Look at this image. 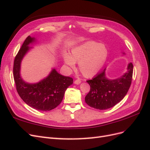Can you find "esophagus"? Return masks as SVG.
Wrapping results in <instances>:
<instances>
[{
    "mask_svg": "<svg viewBox=\"0 0 150 150\" xmlns=\"http://www.w3.org/2000/svg\"><path fill=\"white\" fill-rule=\"evenodd\" d=\"M81 83V81L80 79H76L74 81V84H79Z\"/></svg>",
    "mask_w": 150,
    "mask_h": 150,
    "instance_id": "1",
    "label": "esophagus"
}]
</instances>
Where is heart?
Instances as JSON below:
<instances>
[{
	"mask_svg": "<svg viewBox=\"0 0 150 150\" xmlns=\"http://www.w3.org/2000/svg\"><path fill=\"white\" fill-rule=\"evenodd\" d=\"M108 56L107 47L103 44L95 41H88L74 47L71 54L64 53L63 60L70 68L75 67V62H79L81 73L86 78H91L98 74L105 64Z\"/></svg>",
	"mask_w": 150,
	"mask_h": 150,
	"instance_id": "obj_1",
	"label": "heart"
}]
</instances>
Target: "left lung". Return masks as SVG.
<instances>
[{
	"label": "left lung",
	"instance_id": "obj_1",
	"mask_svg": "<svg viewBox=\"0 0 150 150\" xmlns=\"http://www.w3.org/2000/svg\"><path fill=\"white\" fill-rule=\"evenodd\" d=\"M105 71L104 69L94 78L87 81L91 89L85 97V102L99 110L111 108L124 98L132 81L133 65L129 63L126 72L115 79H108Z\"/></svg>",
	"mask_w": 150,
	"mask_h": 150
}]
</instances>
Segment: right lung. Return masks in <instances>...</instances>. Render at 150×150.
<instances>
[{"label": "right lung", "mask_w": 150, "mask_h": 150, "mask_svg": "<svg viewBox=\"0 0 150 150\" xmlns=\"http://www.w3.org/2000/svg\"><path fill=\"white\" fill-rule=\"evenodd\" d=\"M35 41V39L30 36L24 40L13 62V79L18 94L28 105L39 111H51L60 104L66 90L73 83V79L52 69L46 78L37 83L25 82L21 76V64L30 49L29 45Z\"/></svg>", "instance_id": "right-lung-1"}]
</instances>
